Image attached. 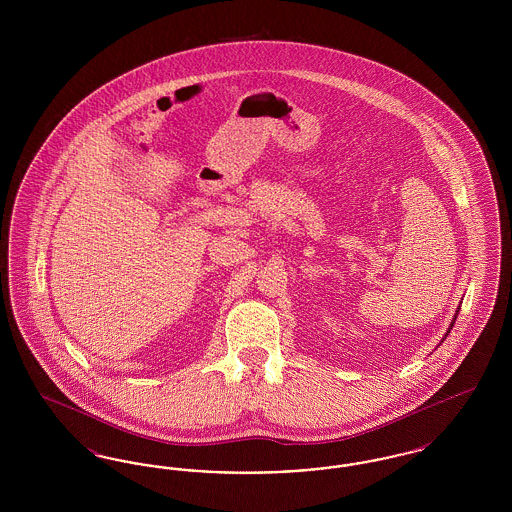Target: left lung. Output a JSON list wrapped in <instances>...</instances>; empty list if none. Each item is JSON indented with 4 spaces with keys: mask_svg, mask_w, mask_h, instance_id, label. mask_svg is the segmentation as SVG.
Returning a JSON list of instances; mask_svg holds the SVG:
<instances>
[{
    "mask_svg": "<svg viewBox=\"0 0 512 512\" xmlns=\"http://www.w3.org/2000/svg\"><path fill=\"white\" fill-rule=\"evenodd\" d=\"M457 315H459V311H457V313H455V318H453V322H451V326H449V330H447V334H449V332H451V328H453V324H455V320H457ZM447 334H445V336H447Z\"/></svg>",
    "mask_w": 512,
    "mask_h": 512,
    "instance_id": "obj_1",
    "label": "left lung"
}]
</instances>
